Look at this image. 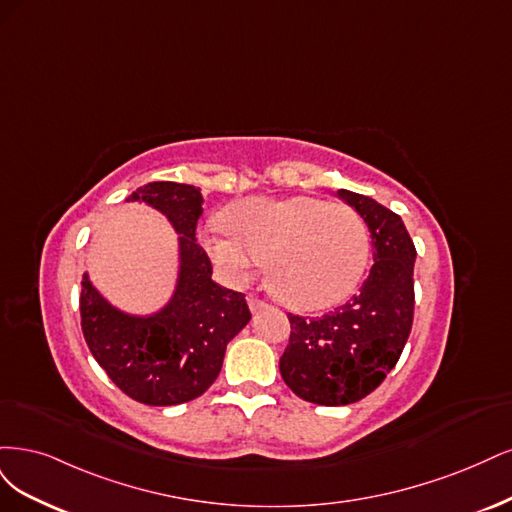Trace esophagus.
Returning <instances> with one entry per match:
<instances>
[{"mask_svg":"<svg viewBox=\"0 0 512 512\" xmlns=\"http://www.w3.org/2000/svg\"><path fill=\"white\" fill-rule=\"evenodd\" d=\"M249 308H251L253 315H257V312L266 310V308H268V304H263L261 300H257V298H253V295H249Z\"/></svg>","mask_w":512,"mask_h":512,"instance_id":"esophagus-1","label":"esophagus"}]
</instances>
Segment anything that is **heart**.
Here are the masks:
<instances>
[{
	"mask_svg": "<svg viewBox=\"0 0 512 512\" xmlns=\"http://www.w3.org/2000/svg\"><path fill=\"white\" fill-rule=\"evenodd\" d=\"M202 242L236 285L266 263L276 300L302 312L349 298L370 257L364 219L351 206L312 195L246 197L227 210L225 223L202 229Z\"/></svg>",
	"mask_w": 512,
	"mask_h": 512,
	"instance_id": "1",
	"label": "heart"
}]
</instances>
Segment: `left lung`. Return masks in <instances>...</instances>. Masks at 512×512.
I'll return each mask as SVG.
<instances>
[{
  "mask_svg": "<svg viewBox=\"0 0 512 512\" xmlns=\"http://www.w3.org/2000/svg\"><path fill=\"white\" fill-rule=\"evenodd\" d=\"M368 225L374 263L351 302L317 319L289 315L280 376L298 398L321 406L359 402L385 381L404 351L415 312L417 251L402 219L368 195L340 189Z\"/></svg>",
  "mask_w": 512,
  "mask_h": 512,
  "instance_id": "8db88e82",
  "label": "left lung"
}]
</instances>
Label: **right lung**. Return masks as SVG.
<instances>
[{
  "instance_id": "1",
  "label": "right lung",
  "mask_w": 512,
  "mask_h": 512,
  "mask_svg": "<svg viewBox=\"0 0 512 512\" xmlns=\"http://www.w3.org/2000/svg\"><path fill=\"white\" fill-rule=\"evenodd\" d=\"M166 214L178 236L180 268L172 300L138 317L102 298L82 276L80 325L95 361L131 400L176 406L217 381L229 340L251 321L244 295L212 280V263L195 240L204 197L193 185L163 180L127 197Z\"/></svg>"
}]
</instances>
